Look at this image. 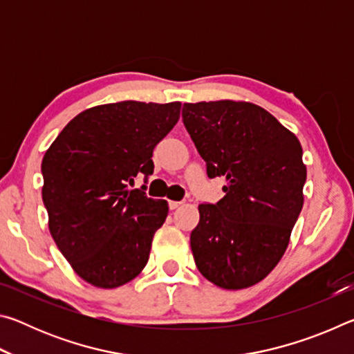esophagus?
I'll return each mask as SVG.
<instances>
[{"instance_id":"obj_1","label":"esophagus","mask_w":354,"mask_h":354,"mask_svg":"<svg viewBox=\"0 0 354 354\" xmlns=\"http://www.w3.org/2000/svg\"><path fill=\"white\" fill-rule=\"evenodd\" d=\"M183 205V203L181 201H169V207L170 209H176V207H179V206H181Z\"/></svg>"}]
</instances>
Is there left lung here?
<instances>
[{
    "label": "left lung",
    "instance_id": "obj_1",
    "mask_svg": "<svg viewBox=\"0 0 354 354\" xmlns=\"http://www.w3.org/2000/svg\"><path fill=\"white\" fill-rule=\"evenodd\" d=\"M183 122L207 176L226 179L223 198L198 206L190 234L196 267L223 289L254 286L283 257L301 212V145L270 112L245 101L185 103Z\"/></svg>",
    "mask_w": 354,
    "mask_h": 354
}]
</instances>
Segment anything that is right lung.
<instances>
[{
  "label": "right lung",
  "instance_id": "1",
  "mask_svg": "<svg viewBox=\"0 0 354 354\" xmlns=\"http://www.w3.org/2000/svg\"><path fill=\"white\" fill-rule=\"evenodd\" d=\"M181 103L122 101L71 120L41 160V198L57 248L101 289L129 283L147 266L154 232L169 214L134 179L153 173V149L178 123Z\"/></svg>",
  "mask_w": 354,
  "mask_h": 354
}]
</instances>
